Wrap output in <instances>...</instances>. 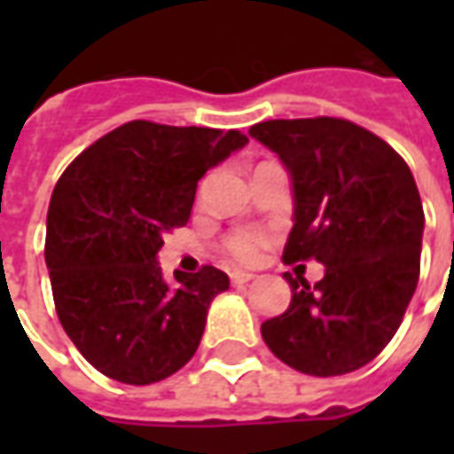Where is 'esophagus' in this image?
Returning <instances> with one entry per match:
<instances>
[{
  "label": "esophagus",
  "instance_id": "1",
  "mask_svg": "<svg viewBox=\"0 0 454 454\" xmlns=\"http://www.w3.org/2000/svg\"><path fill=\"white\" fill-rule=\"evenodd\" d=\"M250 279H255V275H253V272H243V270H236V272H231V282H233L236 286L247 285Z\"/></svg>",
  "mask_w": 454,
  "mask_h": 454
}]
</instances>
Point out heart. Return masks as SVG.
<instances>
[{
	"instance_id": "obj_1",
	"label": "heart",
	"mask_w": 454,
	"mask_h": 454,
	"mask_svg": "<svg viewBox=\"0 0 454 454\" xmlns=\"http://www.w3.org/2000/svg\"><path fill=\"white\" fill-rule=\"evenodd\" d=\"M262 243H265V236L260 231H238L226 240V250L231 253V257H236L240 262H250V260H255Z\"/></svg>"
}]
</instances>
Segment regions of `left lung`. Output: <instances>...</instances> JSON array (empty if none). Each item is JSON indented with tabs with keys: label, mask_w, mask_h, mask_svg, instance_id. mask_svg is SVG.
<instances>
[{
	"label": "left lung",
	"mask_w": 454,
	"mask_h": 454,
	"mask_svg": "<svg viewBox=\"0 0 454 454\" xmlns=\"http://www.w3.org/2000/svg\"><path fill=\"white\" fill-rule=\"evenodd\" d=\"M250 136L292 179L294 226L282 260L325 267L314 286L285 272L292 301L262 324V340L304 374L360 370L399 331L419 285L426 218L416 179L389 143L352 121H262Z\"/></svg>",
	"instance_id": "left-lung-1"
}]
</instances>
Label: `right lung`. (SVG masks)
I'll return each instance as SVG.
<instances>
[{
  "mask_svg": "<svg viewBox=\"0 0 454 454\" xmlns=\"http://www.w3.org/2000/svg\"><path fill=\"white\" fill-rule=\"evenodd\" d=\"M247 143L240 130L130 121L70 162L48 207L45 265L55 311L92 367L153 384L197 352L228 275L160 270L162 236L184 226L197 182Z\"/></svg>",
  "mask_w": 454,
  "mask_h": 454,
  "instance_id": "right-lung-1",
  "label": "right lung"
}]
</instances>
